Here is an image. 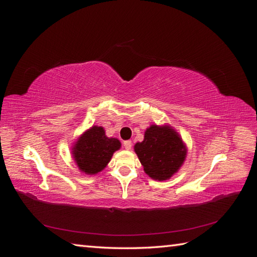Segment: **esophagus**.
Returning a JSON list of instances; mask_svg holds the SVG:
<instances>
[{"mask_svg": "<svg viewBox=\"0 0 257 257\" xmlns=\"http://www.w3.org/2000/svg\"><path fill=\"white\" fill-rule=\"evenodd\" d=\"M123 146H124V148H125L126 150H131V148H132V142L131 141H125L123 143Z\"/></svg>", "mask_w": 257, "mask_h": 257, "instance_id": "1", "label": "esophagus"}]
</instances>
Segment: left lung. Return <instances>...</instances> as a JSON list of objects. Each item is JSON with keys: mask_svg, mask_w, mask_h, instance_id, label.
<instances>
[{"mask_svg": "<svg viewBox=\"0 0 257 257\" xmlns=\"http://www.w3.org/2000/svg\"><path fill=\"white\" fill-rule=\"evenodd\" d=\"M145 173L154 180L164 181L175 175L186 158V147L169 125L153 124L145 132L142 143L134 146Z\"/></svg>", "mask_w": 257, "mask_h": 257, "instance_id": "8db88e82", "label": "left lung"}]
</instances>
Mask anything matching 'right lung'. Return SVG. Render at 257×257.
Returning <instances> with one entry per match:
<instances>
[{"instance_id":"right-lung-1","label":"right lung","mask_w":257,"mask_h":257,"mask_svg":"<svg viewBox=\"0 0 257 257\" xmlns=\"http://www.w3.org/2000/svg\"><path fill=\"white\" fill-rule=\"evenodd\" d=\"M120 147V141L107 137L102 126L94 125L77 139L72 154L80 172L85 175H95L107 166L112 154Z\"/></svg>"}]
</instances>
